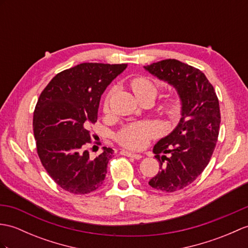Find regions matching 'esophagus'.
I'll use <instances>...</instances> for the list:
<instances>
[{"label":"esophagus","instance_id":"esophagus-1","mask_svg":"<svg viewBox=\"0 0 248 248\" xmlns=\"http://www.w3.org/2000/svg\"><path fill=\"white\" fill-rule=\"evenodd\" d=\"M120 154H122V155H124V156H128V157H131V158H134V159H140V158L142 157L140 154L132 153V152L125 151V150H122V151H120Z\"/></svg>","mask_w":248,"mask_h":248}]
</instances>
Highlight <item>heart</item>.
I'll return each mask as SVG.
<instances>
[{"instance_id":"b5f03b06","label":"heart","mask_w":248,"mask_h":248,"mask_svg":"<svg viewBox=\"0 0 248 248\" xmlns=\"http://www.w3.org/2000/svg\"><path fill=\"white\" fill-rule=\"evenodd\" d=\"M130 88L140 102L143 100L152 102L158 93V85L151 79L143 76H138L132 79L130 81ZM113 92L114 89L108 90L105 100H103V111L105 112H108V108H110V100ZM180 102L176 98L167 97L157 103L154 110L158 116L173 122L180 114ZM158 130L154 124L148 122H141L124 126L115 135V140L120 146L130 149V150H140L145 148L149 140L156 136Z\"/></svg>"}]
</instances>
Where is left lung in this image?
I'll list each match as a JSON object with an SVG mask.
<instances>
[{
  "label": "left lung",
  "mask_w": 248,
  "mask_h": 248,
  "mask_svg": "<svg viewBox=\"0 0 248 248\" xmlns=\"http://www.w3.org/2000/svg\"><path fill=\"white\" fill-rule=\"evenodd\" d=\"M145 68L173 85L182 101L177 126L153 147L159 171L149 181L159 191L175 192L193 183L209 164L220 131V105L214 86L199 68L175 59Z\"/></svg>",
  "instance_id": "obj_1"
}]
</instances>
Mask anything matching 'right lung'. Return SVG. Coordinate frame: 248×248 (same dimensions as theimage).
Instances as JSON below:
<instances>
[{
	"mask_svg": "<svg viewBox=\"0 0 248 248\" xmlns=\"http://www.w3.org/2000/svg\"><path fill=\"white\" fill-rule=\"evenodd\" d=\"M126 64L81 63L57 74L40 95L33 112V135L44 169L57 185L74 194L99 188L111 148L91 158L90 124L97 122L100 97Z\"/></svg>",
	"mask_w": 248,
	"mask_h": 248,
	"instance_id": "1",
	"label": "right lung"
}]
</instances>
